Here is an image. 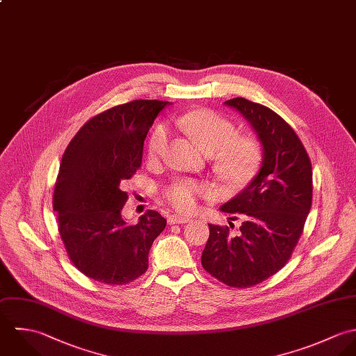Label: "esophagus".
Masks as SVG:
<instances>
[{
	"label": "esophagus",
	"instance_id": "1",
	"mask_svg": "<svg viewBox=\"0 0 356 356\" xmlns=\"http://www.w3.org/2000/svg\"><path fill=\"white\" fill-rule=\"evenodd\" d=\"M191 221L190 217H186V216H179V214H170L168 217V222L169 224H184V222H188Z\"/></svg>",
	"mask_w": 356,
	"mask_h": 356
}]
</instances>
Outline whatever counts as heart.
I'll use <instances>...</instances> for the list:
<instances>
[{"mask_svg":"<svg viewBox=\"0 0 356 356\" xmlns=\"http://www.w3.org/2000/svg\"><path fill=\"white\" fill-rule=\"evenodd\" d=\"M176 127L193 138L201 148L216 158L218 172L234 186L246 184L257 172L261 162V145L250 135H236L235 125L212 110H195L176 118ZM168 144V131L156 127L147 145L149 161L158 159ZM208 184L177 179L165 188V197L179 212L190 213L198 207V200L213 195Z\"/></svg>","mask_w":356,"mask_h":356,"instance_id":"heart-1","label":"heart"}]
</instances>
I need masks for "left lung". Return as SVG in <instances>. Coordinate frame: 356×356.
I'll use <instances>...</instances> for the list:
<instances>
[{
  "label": "left lung",
  "instance_id": "left-lung-1",
  "mask_svg": "<svg viewBox=\"0 0 356 356\" xmlns=\"http://www.w3.org/2000/svg\"><path fill=\"white\" fill-rule=\"evenodd\" d=\"M224 104L252 125L263 161L249 186L220 208L243 218L236 235L209 224L201 261L220 282L250 287L277 274L290 259L312 204V166L302 143L277 113L243 97Z\"/></svg>",
  "mask_w": 356,
  "mask_h": 356
}]
</instances>
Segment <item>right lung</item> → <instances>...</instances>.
<instances>
[{"label":"right lung","mask_w":356,"mask_h":356,"mask_svg":"<svg viewBox=\"0 0 356 356\" xmlns=\"http://www.w3.org/2000/svg\"><path fill=\"white\" fill-rule=\"evenodd\" d=\"M168 103L134 100L111 107L90 118L63 154L54 194L59 234L72 264L96 282L138 280L166 225L156 211L128 224L122 187L140 168L147 132Z\"/></svg>","instance_id":"1"}]
</instances>
